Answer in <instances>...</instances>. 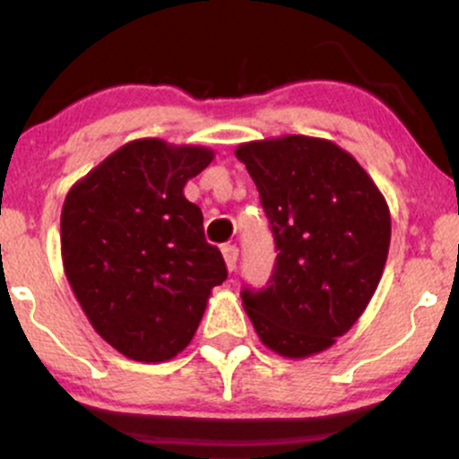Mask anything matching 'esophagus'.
Returning a JSON list of instances; mask_svg holds the SVG:
<instances>
[{
  "label": "esophagus",
  "instance_id": "1",
  "mask_svg": "<svg viewBox=\"0 0 459 459\" xmlns=\"http://www.w3.org/2000/svg\"><path fill=\"white\" fill-rule=\"evenodd\" d=\"M222 255H224V261H226V267H229V272H235L237 270V259H239V247H237V246H224Z\"/></svg>",
  "mask_w": 459,
  "mask_h": 459
}]
</instances>
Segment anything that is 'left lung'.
<instances>
[{
    "label": "left lung",
    "instance_id": "obj_1",
    "mask_svg": "<svg viewBox=\"0 0 459 459\" xmlns=\"http://www.w3.org/2000/svg\"><path fill=\"white\" fill-rule=\"evenodd\" d=\"M276 241L267 287L241 299L276 354L307 358L334 345L376 293L391 213L371 177L334 142L284 135L239 144Z\"/></svg>",
    "mask_w": 459,
    "mask_h": 459
}]
</instances>
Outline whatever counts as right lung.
Here are the masks:
<instances>
[{"label":"right lung","mask_w":459,"mask_h":459,"mask_svg":"<svg viewBox=\"0 0 459 459\" xmlns=\"http://www.w3.org/2000/svg\"><path fill=\"white\" fill-rule=\"evenodd\" d=\"M204 146L134 140L66 194L62 263L92 328L131 360L163 362L192 341L226 263L183 187L209 163Z\"/></svg>","instance_id":"add662e5"}]
</instances>
